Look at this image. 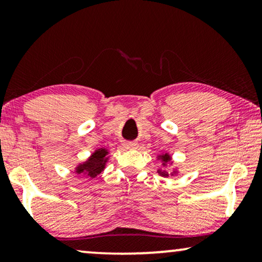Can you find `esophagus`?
<instances>
[{
    "label": "esophagus",
    "instance_id": "obj_1",
    "mask_svg": "<svg viewBox=\"0 0 262 262\" xmlns=\"http://www.w3.org/2000/svg\"><path fill=\"white\" fill-rule=\"evenodd\" d=\"M125 148H127V149H135V148H137V143L127 142L126 144H125Z\"/></svg>",
    "mask_w": 262,
    "mask_h": 262
}]
</instances>
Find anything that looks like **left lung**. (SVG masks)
<instances>
[{
  "mask_svg": "<svg viewBox=\"0 0 262 262\" xmlns=\"http://www.w3.org/2000/svg\"><path fill=\"white\" fill-rule=\"evenodd\" d=\"M162 159H163L164 162H167V161H169V156L164 155V156L162 157ZM162 175H167V171H162Z\"/></svg>",
  "mask_w": 262,
  "mask_h": 262,
  "instance_id": "obj_1",
  "label": "left lung"
}]
</instances>
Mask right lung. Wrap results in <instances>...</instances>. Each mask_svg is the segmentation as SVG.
Here are the masks:
<instances>
[{"label":"right lung","instance_id":"1","mask_svg":"<svg viewBox=\"0 0 262 262\" xmlns=\"http://www.w3.org/2000/svg\"><path fill=\"white\" fill-rule=\"evenodd\" d=\"M107 151L105 149L98 150V151L93 154L87 163L82 164V166L77 168V171L78 173H87L88 177L94 178L96 174L101 173L103 167H105V164H103V159H105Z\"/></svg>","mask_w":262,"mask_h":262}]
</instances>
